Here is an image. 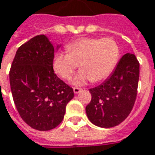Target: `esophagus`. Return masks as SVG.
Listing matches in <instances>:
<instances>
[{
  "mask_svg": "<svg viewBox=\"0 0 155 155\" xmlns=\"http://www.w3.org/2000/svg\"><path fill=\"white\" fill-rule=\"evenodd\" d=\"M81 91V89H80V88H77V87H74V94H78Z\"/></svg>",
  "mask_w": 155,
  "mask_h": 155,
  "instance_id": "1",
  "label": "esophagus"
}]
</instances>
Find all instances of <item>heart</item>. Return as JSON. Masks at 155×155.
I'll list each match as a JSON object with an SVG mask.
<instances>
[{
  "mask_svg": "<svg viewBox=\"0 0 155 155\" xmlns=\"http://www.w3.org/2000/svg\"><path fill=\"white\" fill-rule=\"evenodd\" d=\"M65 48L67 52L54 55L52 67L62 79L69 80L80 64L81 70L71 81L75 86L108 78L115 69L120 54L117 42L111 38H79L68 43Z\"/></svg>",
  "mask_w": 155,
  "mask_h": 155,
  "instance_id": "obj_1",
  "label": "heart"
}]
</instances>
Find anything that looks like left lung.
Wrapping results in <instances>:
<instances>
[{
  "label": "left lung",
  "instance_id": "left-lung-1",
  "mask_svg": "<svg viewBox=\"0 0 155 155\" xmlns=\"http://www.w3.org/2000/svg\"><path fill=\"white\" fill-rule=\"evenodd\" d=\"M139 80V63L126 53L105 81L90 89L91 100L86 107L89 120L95 126H118L130 114L135 104Z\"/></svg>",
  "mask_w": 155,
  "mask_h": 155
}]
</instances>
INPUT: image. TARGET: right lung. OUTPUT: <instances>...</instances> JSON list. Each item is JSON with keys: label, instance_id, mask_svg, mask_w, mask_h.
Instances as JSON below:
<instances>
[{"label": "right lung", "instance_id": "right-lung-1", "mask_svg": "<svg viewBox=\"0 0 155 155\" xmlns=\"http://www.w3.org/2000/svg\"><path fill=\"white\" fill-rule=\"evenodd\" d=\"M53 57L54 47L47 36H35L18 49L9 73L18 112L26 124L38 130L58 126L66 105L74 97L72 87L54 73Z\"/></svg>", "mask_w": 155, "mask_h": 155}]
</instances>
